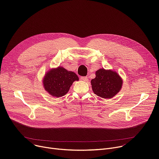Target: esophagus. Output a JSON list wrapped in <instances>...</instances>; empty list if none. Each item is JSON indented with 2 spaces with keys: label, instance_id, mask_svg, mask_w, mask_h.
<instances>
[{
  "label": "esophagus",
  "instance_id": "34e87169",
  "mask_svg": "<svg viewBox=\"0 0 159 159\" xmlns=\"http://www.w3.org/2000/svg\"><path fill=\"white\" fill-rule=\"evenodd\" d=\"M80 80L84 82H87L88 81V77H81Z\"/></svg>",
  "mask_w": 159,
  "mask_h": 159
}]
</instances>
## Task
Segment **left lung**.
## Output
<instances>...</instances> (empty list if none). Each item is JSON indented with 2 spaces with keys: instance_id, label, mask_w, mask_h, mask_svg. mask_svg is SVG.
I'll return each instance as SVG.
<instances>
[{
  "instance_id": "left-lung-1",
  "label": "left lung",
  "mask_w": 159,
  "mask_h": 159,
  "mask_svg": "<svg viewBox=\"0 0 159 159\" xmlns=\"http://www.w3.org/2000/svg\"><path fill=\"white\" fill-rule=\"evenodd\" d=\"M93 92L104 99H111L121 89L123 80L115 71L100 69L96 72V77L91 80Z\"/></svg>"
}]
</instances>
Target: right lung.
<instances>
[{
	"instance_id": "add662e5",
	"label": "right lung",
	"mask_w": 159,
	"mask_h": 159,
	"mask_svg": "<svg viewBox=\"0 0 159 159\" xmlns=\"http://www.w3.org/2000/svg\"><path fill=\"white\" fill-rule=\"evenodd\" d=\"M77 80H79V77L76 74L59 66L45 73L43 85L50 95L60 98L67 94L74 82Z\"/></svg>"
}]
</instances>
